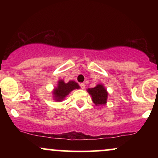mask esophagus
<instances>
[{"instance_id":"1","label":"esophagus","mask_w":158,"mask_h":158,"mask_svg":"<svg viewBox=\"0 0 158 158\" xmlns=\"http://www.w3.org/2000/svg\"><path fill=\"white\" fill-rule=\"evenodd\" d=\"M80 88H81V89H85V85L84 84V83H81V84H80Z\"/></svg>"}]
</instances>
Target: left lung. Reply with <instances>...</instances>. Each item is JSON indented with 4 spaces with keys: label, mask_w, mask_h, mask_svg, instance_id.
I'll return each mask as SVG.
<instances>
[{
    "label": "left lung",
    "mask_w": 158,
    "mask_h": 158,
    "mask_svg": "<svg viewBox=\"0 0 158 158\" xmlns=\"http://www.w3.org/2000/svg\"><path fill=\"white\" fill-rule=\"evenodd\" d=\"M88 90L91 95L92 100L96 106L106 104L108 93L102 85H98L95 88H89Z\"/></svg>",
    "instance_id": "obj_1"
}]
</instances>
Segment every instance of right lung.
I'll use <instances>...</instances> for the list:
<instances>
[{
    "label": "right lung",
    "mask_w": 158,
    "mask_h": 158,
    "mask_svg": "<svg viewBox=\"0 0 158 158\" xmlns=\"http://www.w3.org/2000/svg\"><path fill=\"white\" fill-rule=\"evenodd\" d=\"M79 88V85L73 81H70L68 83H64V81H59L58 87L54 90V98L56 101H61L64 99L71 90Z\"/></svg>",
    "instance_id": "obj_1"
}]
</instances>
